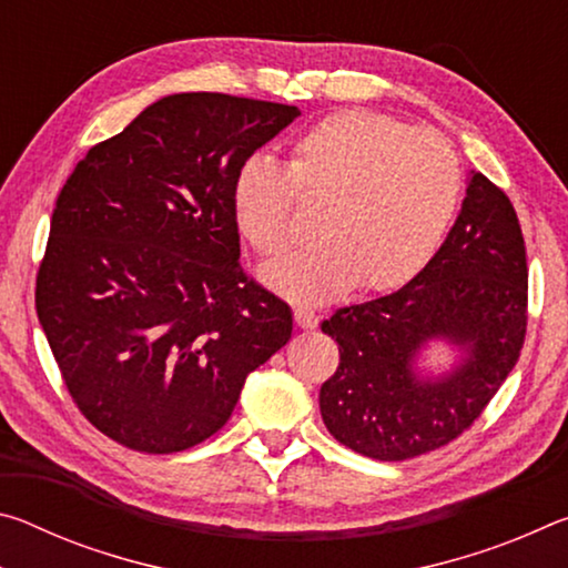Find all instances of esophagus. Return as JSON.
Here are the masks:
<instances>
[{
	"label": "esophagus",
	"mask_w": 568,
	"mask_h": 568,
	"mask_svg": "<svg viewBox=\"0 0 568 568\" xmlns=\"http://www.w3.org/2000/svg\"><path fill=\"white\" fill-rule=\"evenodd\" d=\"M295 325L303 331H313L315 325H318V315L313 311H307V307H295Z\"/></svg>",
	"instance_id": "34e87169"
}]
</instances>
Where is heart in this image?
Returning a JSON list of instances; mask_svg holds the SVG:
<instances>
[{
    "label": "heart",
    "mask_w": 568,
    "mask_h": 568,
    "mask_svg": "<svg viewBox=\"0 0 568 568\" xmlns=\"http://www.w3.org/2000/svg\"><path fill=\"white\" fill-rule=\"evenodd\" d=\"M454 148L434 130L371 110L335 112L293 142L287 168L253 155L233 178L235 225L255 253L297 240L301 200L323 207L321 243L271 263L263 281L295 303H328L358 285L386 293L434 261L460 203Z\"/></svg>",
    "instance_id": "1"
}]
</instances>
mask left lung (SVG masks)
Wrapping results in <instances>:
<instances>
[{
  "label": "left lung",
  "instance_id": "1",
  "mask_svg": "<svg viewBox=\"0 0 568 568\" xmlns=\"http://www.w3.org/2000/svg\"><path fill=\"white\" fill-rule=\"evenodd\" d=\"M528 321L526 245L501 187L474 172L460 215L426 271L400 291L338 307L323 333L341 363L321 386L331 436L355 454L406 460L450 444L491 403L521 355ZM465 361L434 382L412 373L426 339Z\"/></svg>",
  "mask_w": 568,
  "mask_h": 568
}]
</instances>
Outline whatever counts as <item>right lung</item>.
Listing matches in <instances>:
<instances>
[{
  "label": "right lung",
  "instance_id": "right-lung-1",
  "mask_svg": "<svg viewBox=\"0 0 568 568\" xmlns=\"http://www.w3.org/2000/svg\"><path fill=\"white\" fill-rule=\"evenodd\" d=\"M293 104L182 92L84 155L57 197L34 305L74 406L140 454L225 426L293 313L240 265L233 178Z\"/></svg>",
  "mask_w": 568,
  "mask_h": 568
}]
</instances>
